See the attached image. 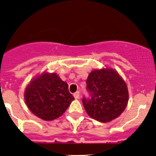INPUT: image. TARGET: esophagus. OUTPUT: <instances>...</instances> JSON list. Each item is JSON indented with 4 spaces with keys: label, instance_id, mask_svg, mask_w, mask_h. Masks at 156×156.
I'll list each match as a JSON object with an SVG mask.
<instances>
[{
    "label": "esophagus",
    "instance_id": "34e87169",
    "mask_svg": "<svg viewBox=\"0 0 156 156\" xmlns=\"http://www.w3.org/2000/svg\"><path fill=\"white\" fill-rule=\"evenodd\" d=\"M79 95H80L79 92H76L75 93H74V97H75V99H79Z\"/></svg>",
    "mask_w": 156,
    "mask_h": 156
}]
</instances>
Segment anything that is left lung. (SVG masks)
I'll return each mask as SVG.
<instances>
[{
  "instance_id": "8db88e82",
  "label": "left lung",
  "mask_w": 156,
  "mask_h": 156,
  "mask_svg": "<svg viewBox=\"0 0 156 156\" xmlns=\"http://www.w3.org/2000/svg\"><path fill=\"white\" fill-rule=\"evenodd\" d=\"M90 98L82 99L85 111L92 119L108 123L117 118L128 102V89L123 78L113 68L94 70L86 80Z\"/></svg>"
}]
</instances>
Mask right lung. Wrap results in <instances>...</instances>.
<instances>
[{"mask_svg":"<svg viewBox=\"0 0 156 156\" xmlns=\"http://www.w3.org/2000/svg\"><path fill=\"white\" fill-rule=\"evenodd\" d=\"M25 101L32 113L43 120L61 116L75 98L68 91V85L56 73L43 72L27 85Z\"/></svg>","mask_w":156,"mask_h":156,"instance_id":"right-lung-1","label":"right lung"}]
</instances>
